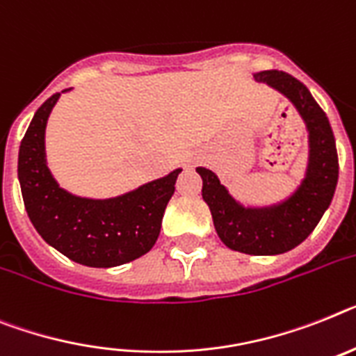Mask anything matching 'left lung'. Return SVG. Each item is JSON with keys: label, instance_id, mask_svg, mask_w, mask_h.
I'll use <instances>...</instances> for the list:
<instances>
[{"label": "left lung", "instance_id": "1", "mask_svg": "<svg viewBox=\"0 0 356 356\" xmlns=\"http://www.w3.org/2000/svg\"><path fill=\"white\" fill-rule=\"evenodd\" d=\"M253 77L284 94L306 122L309 163L302 184L279 204L246 208L229 195L211 170L197 168V173L220 241L248 255H279L306 241L331 204L339 181V155L330 121L302 83L280 70L257 72Z\"/></svg>", "mask_w": 356, "mask_h": 356}]
</instances>
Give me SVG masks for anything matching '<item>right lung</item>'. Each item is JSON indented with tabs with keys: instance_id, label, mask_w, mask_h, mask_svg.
<instances>
[{
	"instance_id": "add662e5",
	"label": "right lung",
	"mask_w": 356,
	"mask_h": 356,
	"mask_svg": "<svg viewBox=\"0 0 356 356\" xmlns=\"http://www.w3.org/2000/svg\"><path fill=\"white\" fill-rule=\"evenodd\" d=\"M59 95L54 94L38 108L19 146L17 177L29 219L50 246L74 262L113 268L136 261L159 237L181 168L104 201L65 192L44 159V128Z\"/></svg>"
}]
</instances>
